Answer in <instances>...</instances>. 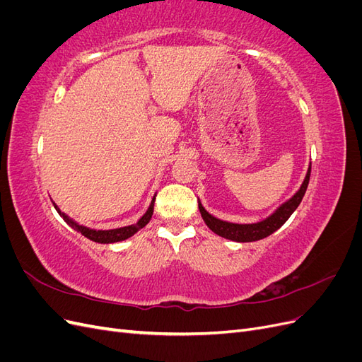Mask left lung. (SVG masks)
<instances>
[{
  "label": "left lung",
  "mask_w": 362,
  "mask_h": 362,
  "mask_svg": "<svg viewBox=\"0 0 362 362\" xmlns=\"http://www.w3.org/2000/svg\"><path fill=\"white\" fill-rule=\"evenodd\" d=\"M310 175H311V168H308V172H306V177L300 185V189L298 190L290 201L286 204H282L278 210L269 216L264 221H261L258 223H249V225H238V223H229L223 222L221 218L213 217L210 213L205 211V208L199 202V211L204 218V222L206 226L211 229L213 233L217 235H221L223 238L233 240V242H240V243H246V242H257V240L266 238L270 234H273L279 229L284 223L288 221V217L294 213L296 208L299 206V204L303 199V194L306 192V187H308L310 182Z\"/></svg>",
  "instance_id": "8db88e82"
}]
</instances>
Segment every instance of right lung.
Instances as JSON below:
<instances>
[{
  "mask_svg": "<svg viewBox=\"0 0 362 362\" xmlns=\"http://www.w3.org/2000/svg\"><path fill=\"white\" fill-rule=\"evenodd\" d=\"M154 202H156V198L152 199V202H151V205L148 208V211L137 222V225H129V226L117 228V229H108V231H96V229L81 226V225H78L76 222L71 221V218L66 214L62 213L56 204H54V206H56V210L59 211V214L64 218V221H66V223L69 226H72L75 231L81 233L84 237L92 240V242H96V243H116V242H122V240L129 238L131 235H134L139 231V229H141V228L146 226L149 223L151 217H152V213H154Z\"/></svg>",
  "mask_w": 362,
  "mask_h": 362,
  "instance_id": "obj_1",
  "label": "right lung"
}]
</instances>
